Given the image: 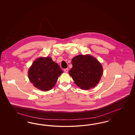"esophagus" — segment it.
<instances>
[{
	"mask_svg": "<svg viewBox=\"0 0 135 135\" xmlns=\"http://www.w3.org/2000/svg\"><path fill=\"white\" fill-rule=\"evenodd\" d=\"M64 71L65 73H67V72H68V68L64 69Z\"/></svg>",
	"mask_w": 135,
	"mask_h": 135,
	"instance_id": "obj_1",
	"label": "esophagus"
}]
</instances>
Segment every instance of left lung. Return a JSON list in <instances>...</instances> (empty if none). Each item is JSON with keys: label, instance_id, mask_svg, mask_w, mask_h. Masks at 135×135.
Here are the masks:
<instances>
[{"label": "left lung", "instance_id": "obj_1", "mask_svg": "<svg viewBox=\"0 0 135 135\" xmlns=\"http://www.w3.org/2000/svg\"><path fill=\"white\" fill-rule=\"evenodd\" d=\"M72 68L69 73L78 86L89 90L96 85L103 74L101 63L91 56L78 55L72 60Z\"/></svg>", "mask_w": 135, "mask_h": 135}]
</instances>
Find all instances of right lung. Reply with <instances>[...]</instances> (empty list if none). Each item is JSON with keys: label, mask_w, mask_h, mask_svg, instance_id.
<instances>
[{"label": "right lung", "mask_w": 135, "mask_h": 135, "mask_svg": "<svg viewBox=\"0 0 135 135\" xmlns=\"http://www.w3.org/2000/svg\"><path fill=\"white\" fill-rule=\"evenodd\" d=\"M63 71L51 57L39 58L32 64L28 70L30 81L36 88L43 91L51 89Z\"/></svg>", "instance_id": "obj_1"}]
</instances>
